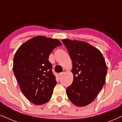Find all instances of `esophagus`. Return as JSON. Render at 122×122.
<instances>
[{
    "label": "esophagus",
    "mask_w": 122,
    "mask_h": 122,
    "mask_svg": "<svg viewBox=\"0 0 122 122\" xmlns=\"http://www.w3.org/2000/svg\"><path fill=\"white\" fill-rule=\"evenodd\" d=\"M63 74H64V73H63V72L60 73L59 74V77H61V76H62L63 75Z\"/></svg>",
    "instance_id": "1"
}]
</instances>
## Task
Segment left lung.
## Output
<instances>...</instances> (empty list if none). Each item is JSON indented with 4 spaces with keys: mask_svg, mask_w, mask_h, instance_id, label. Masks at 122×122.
Returning <instances> with one entry per match:
<instances>
[{
    "mask_svg": "<svg viewBox=\"0 0 122 122\" xmlns=\"http://www.w3.org/2000/svg\"><path fill=\"white\" fill-rule=\"evenodd\" d=\"M72 61L73 80L66 89L69 100L79 107L92 102L101 91L107 69L99 50L86 42L62 40Z\"/></svg>",
    "mask_w": 122,
    "mask_h": 122,
    "instance_id": "obj_1",
    "label": "left lung"
}]
</instances>
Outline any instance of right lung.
Instances as JSON below:
<instances>
[{"label":"right lung","instance_id":"add662e5","mask_svg":"<svg viewBox=\"0 0 122 122\" xmlns=\"http://www.w3.org/2000/svg\"><path fill=\"white\" fill-rule=\"evenodd\" d=\"M61 43L56 39L36 36L20 46L13 58V71L21 91L36 105L47 102L57 83L49 57Z\"/></svg>","mask_w":122,"mask_h":122}]
</instances>
